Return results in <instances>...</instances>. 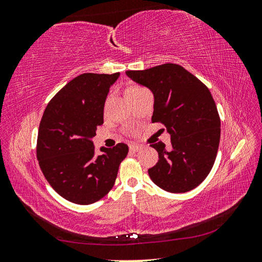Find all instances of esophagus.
<instances>
[{
  "label": "esophagus",
  "mask_w": 262,
  "mask_h": 262,
  "mask_svg": "<svg viewBox=\"0 0 262 262\" xmlns=\"http://www.w3.org/2000/svg\"><path fill=\"white\" fill-rule=\"evenodd\" d=\"M129 150L132 152H137L139 150H141V147L137 144H129Z\"/></svg>",
  "instance_id": "1"
}]
</instances>
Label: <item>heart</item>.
<instances>
[{
    "label": "heart",
    "mask_w": 262,
    "mask_h": 262,
    "mask_svg": "<svg viewBox=\"0 0 262 262\" xmlns=\"http://www.w3.org/2000/svg\"><path fill=\"white\" fill-rule=\"evenodd\" d=\"M136 88H137V86H132V88H128L127 90H132V89H136Z\"/></svg>",
    "instance_id": "heart-1"
}]
</instances>
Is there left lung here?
<instances>
[{"instance_id":"8db88e82","label":"left lung","mask_w":262,"mask_h":262,"mask_svg":"<svg viewBox=\"0 0 262 262\" xmlns=\"http://www.w3.org/2000/svg\"><path fill=\"white\" fill-rule=\"evenodd\" d=\"M133 81L149 88L155 97L152 122L166 127L171 145L151 144L158 162L148 173L170 193H185L200 185L214 165L221 137V119L209 89L176 63L145 70H128Z\"/></svg>"}]
</instances>
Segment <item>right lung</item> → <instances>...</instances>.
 I'll return each mask as SVG.
<instances>
[{"mask_svg":"<svg viewBox=\"0 0 262 262\" xmlns=\"http://www.w3.org/2000/svg\"><path fill=\"white\" fill-rule=\"evenodd\" d=\"M119 73L75 77L50 100L39 125L37 158L55 192L70 202L90 205L117 179L128 145L118 143L96 156L91 139L104 122V104Z\"/></svg>","mask_w":262,"mask_h":262,"instance_id":"add662e5","label":"right lung"}]
</instances>
